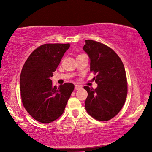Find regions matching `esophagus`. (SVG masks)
Instances as JSON below:
<instances>
[{
  "label": "esophagus",
  "mask_w": 152,
  "mask_h": 152,
  "mask_svg": "<svg viewBox=\"0 0 152 152\" xmlns=\"http://www.w3.org/2000/svg\"><path fill=\"white\" fill-rule=\"evenodd\" d=\"M75 90H79V89L82 88V86H80V85H75Z\"/></svg>",
  "instance_id": "1"
}]
</instances>
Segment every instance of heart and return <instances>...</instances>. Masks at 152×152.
Wrapping results in <instances>:
<instances>
[{
  "label": "heart",
  "mask_w": 152,
  "mask_h": 152,
  "mask_svg": "<svg viewBox=\"0 0 152 152\" xmlns=\"http://www.w3.org/2000/svg\"><path fill=\"white\" fill-rule=\"evenodd\" d=\"M80 55H82V54H81V55H78V56H80Z\"/></svg>",
  "instance_id": "heart-1"
}]
</instances>
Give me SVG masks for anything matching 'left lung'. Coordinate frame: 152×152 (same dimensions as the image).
<instances>
[{"mask_svg": "<svg viewBox=\"0 0 152 152\" xmlns=\"http://www.w3.org/2000/svg\"><path fill=\"white\" fill-rule=\"evenodd\" d=\"M83 50L91 59L90 69L97 84L95 89L84 88L88 93L85 108L99 121H108L119 113L127 95V81L123 63L113 50L100 42L86 40Z\"/></svg>", "mask_w": 152, "mask_h": 152, "instance_id": "obj_1", "label": "left lung"}]
</instances>
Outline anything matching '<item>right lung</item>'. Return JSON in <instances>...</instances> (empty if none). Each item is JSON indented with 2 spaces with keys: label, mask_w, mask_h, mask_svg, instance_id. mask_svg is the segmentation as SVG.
I'll return each instance as SVG.
<instances>
[{
  "label": "right lung",
  "mask_w": 152,
  "mask_h": 152,
  "mask_svg": "<svg viewBox=\"0 0 152 152\" xmlns=\"http://www.w3.org/2000/svg\"><path fill=\"white\" fill-rule=\"evenodd\" d=\"M69 43H46L35 49L23 66L20 95L28 113L41 123H50L62 114L74 90V84L53 86L51 77Z\"/></svg>",
  "instance_id": "obj_1"
}]
</instances>
